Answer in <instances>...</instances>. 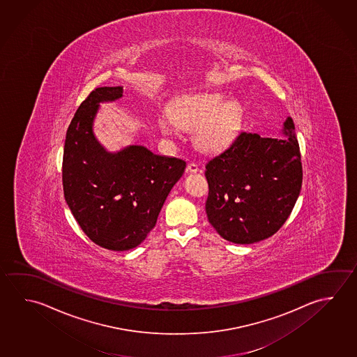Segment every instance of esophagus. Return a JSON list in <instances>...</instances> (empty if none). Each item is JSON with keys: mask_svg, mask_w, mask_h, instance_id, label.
Listing matches in <instances>:
<instances>
[{"mask_svg": "<svg viewBox=\"0 0 357 357\" xmlns=\"http://www.w3.org/2000/svg\"><path fill=\"white\" fill-rule=\"evenodd\" d=\"M185 170H187V173H198L199 168H198V165L195 163H189Z\"/></svg>", "mask_w": 357, "mask_h": 357, "instance_id": "1", "label": "esophagus"}]
</instances>
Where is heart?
I'll return each instance as SVG.
<instances>
[{"label": "heart", "instance_id": "1", "mask_svg": "<svg viewBox=\"0 0 357 357\" xmlns=\"http://www.w3.org/2000/svg\"><path fill=\"white\" fill-rule=\"evenodd\" d=\"M159 124L164 134H172L176 126L189 130L197 128L194 143L200 151L212 154L236 137L242 124V109L237 101H225L223 95H190L178 101L169 118L163 116Z\"/></svg>", "mask_w": 357, "mask_h": 357}]
</instances>
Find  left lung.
<instances>
[{
    "label": "left lung",
    "mask_w": 357,
    "mask_h": 357,
    "mask_svg": "<svg viewBox=\"0 0 357 357\" xmlns=\"http://www.w3.org/2000/svg\"><path fill=\"white\" fill-rule=\"evenodd\" d=\"M278 134L263 138L239 132L206 162V217L231 243H257L273 236L300 195L302 164L291 116Z\"/></svg>",
    "instance_id": "left-lung-1"
}]
</instances>
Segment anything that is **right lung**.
I'll list each match as a JSON object with an SVG mask.
<instances>
[{"mask_svg": "<svg viewBox=\"0 0 357 357\" xmlns=\"http://www.w3.org/2000/svg\"><path fill=\"white\" fill-rule=\"evenodd\" d=\"M123 93V86L95 89L71 120L63 146L65 200L84 233L110 250H132L144 241L185 169L184 160L143 145L109 151L98 140L100 104L119 100Z\"/></svg>", "mask_w": 357, "mask_h": 357, "instance_id": "obj_1", "label": "right lung"}]
</instances>
